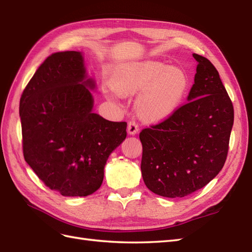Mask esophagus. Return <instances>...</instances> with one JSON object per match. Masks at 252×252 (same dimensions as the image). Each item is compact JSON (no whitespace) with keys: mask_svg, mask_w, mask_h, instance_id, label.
<instances>
[{"mask_svg":"<svg viewBox=\"0 0 252 252\" xmlns=\"http://www.w3.org/2000/svg\"><path fill=\"white\" fill-rule=\"evenodd\" d=\"M138 132V126L134 121H130L127 124V133L130 135H135V134Z\"/></svg>","mask_w":252,"mask_h":252,"instance_id":"34e87169","label":"esophagus"}]
</instances>
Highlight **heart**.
I'll return each instance as SVG.
<instances>
[{"label":"heart","instance_id":"obj_1","mask_svg":"<svg viewBox=\"0 0 252 252\" xmlns=\"http://www.w3.org/2000/svg\"><path fill=\"white\" fill-rule=\"evenodd\" d=\"M112 87L122 96L139 93L136 109L140 118L158 122L178 109L188 92L189 79L179 67L154 60L135 61L116 69Z\"/></svg>","mask_w":252,"mask_h":252}]
</instances>
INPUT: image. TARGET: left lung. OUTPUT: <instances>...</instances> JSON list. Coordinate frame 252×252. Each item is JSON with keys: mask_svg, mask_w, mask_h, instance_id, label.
<instances>
[{"mask_svg": "<svg viewBox=\"0 0 252 252\" xmlns=\"http://www.w3.org/2000/svg\"><path fill=\"white\" fill-rule=\"evenodd\" d=\"M193 58L197 66L188 103L139 134L144 183L164 197H184L205 187L223 167L229 150L232 102L212 62Z\"/></svg>", "mask_w": 252, "mask_h": 252, "instance_id": "8db88e82", "label": "left lung"}]
</instances>
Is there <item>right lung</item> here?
Segmentation results:
<instances>
[{
  "label": "right lung",
  "instance_id": "obj_1",
  "mask_svg": "<svg viewBox=\"0 0 252 252\" xmlns=\"http://www.w3.org/2000/svg\"><path fill=\"white\" fill-rule=\"evenodd\" d=\"M95 88L83 52H57L37 68L20 98L25 160L63 196L94 193L108 157L126 137V122L93 113Z\"/></svg>",
  "mask_w": 252,
  "mask_h": 252
}]
</instances>
